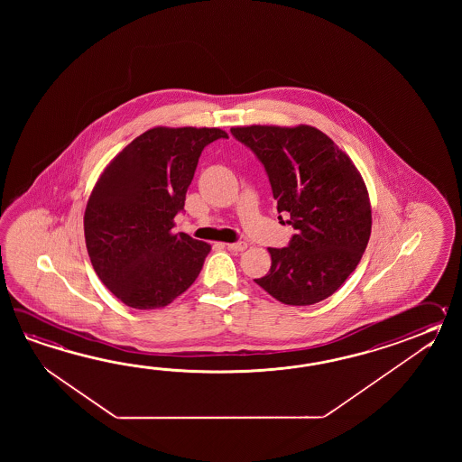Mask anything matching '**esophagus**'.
Here are the masks:
<instances>
[{"instance_id": "34e87169", "label": "esophagus", "mask_w": 462, "mask_h": 462, "mask_svg": "<svg viewBox=\"0 0 462 462\" xmlns=\"http://www.w3.org/2000/svg\"><path fill=\"white\" fill-rule=\"evenodd\" d=\"M226 247L229 251H233V253H243L247 245L245 243H229V245H226Z\"/></svg>"}]
</instances>
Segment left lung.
Listing matches in <instances>:
<instances>
[{
  "mask_svg": "<svg viewBox=\"0 0 462 462\" xmlns=\"http://www.w3.org/2000/svg\"><path fill=\"white\" fill-rule=\"evenodd\" d=\"M264 165L277 211L291 215L287 247H269L273 264L254 279L285 305H312L354 273L372 233L364 178L334 140L310 125L233 127ZM282 219V217H279Z\"/></svg>",
  "mask_w": 462,
  "mask_h": 462,
  "instance_id": "left-lung-1",
  "label": "left lung"
}]
</instances>
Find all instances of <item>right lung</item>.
Wrapping results in <instances>:
<instances>
[{
  "label": "right lung",
  "instance_id": "add662e5",
  "mask_svg": "<svg viewBox=\"0 0 462 462\" xmlns=\"http://www.w3.org/2000/svg\"><path fill=\"white\" fill-rule=\"evenodd\" d=\"M221 128L155 127L132 140L92 188L84 213L88 257L124 304L152 310L197 281L211 245L173 235L198 158Z\"/></svg>",
  "mask_w": 462,
  "mask_h": 462
}]
</instances>
